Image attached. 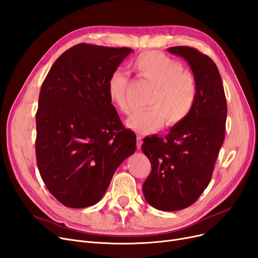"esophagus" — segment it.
Listing matches in <instances>:
<instances>
[{
	"mask_svg": "<svg viewBox=\"0 0 258 258\" xmlns=\"http://www.w3.org/2000/svg\"><path fill=\"white\" fill-rule=\"evenodd\" d=\"M143 141H142V137L141 136H137V149L140 150L141 149V145H142Z\"/></svg>",
	"mask_w": 258,
	"mask_h": 258,
	"instance_id": "1",
	"label": "esophagus"
}]
</instances>
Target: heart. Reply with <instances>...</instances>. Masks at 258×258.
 Returning a JSON list of instances; mask_svg holds the SVG:
<instances>
[{"instance_id":"1","label":"heart","mask_w":258,"mask_h":258,"mask_svg":"<svg viewBox=\"0 0 258 258\" xmlns=\"http://www.w3.org/2000/svg\"><path fill=\"white\" fill-rule=\"evenodd\" d=\"M132 69L138 76L154 85L148 104L150 107L137 111L126 125L139 134L160 130L164 122L175 125L191 113L197 98V85L192 73L180 62L159 51H145L133 60ZM128 77L115 71L107 81L108 98L123 114L130 115L132 108L125 99Z\"/></svg>"}]
</instances>
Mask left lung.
<instances>
[{"label":"left lung","mask_w":258,"mask_h":258,"mask_svg":"<svg viewBox=\"0 0 258 258\" xmlns=\"http://www.w3.org/2000/svg\"><path fill=\"white\" fill-rule=\"evenodd\" d=\"M167 51L191 67L197 98L189 115L167 135L144 138L141 149L152 172L142 192L150 206L173 212L192 206L211 180L225 139L227 100L219 71L208 55L188 46Z\"/></svg>","instance_id":"1"}]
</instances>
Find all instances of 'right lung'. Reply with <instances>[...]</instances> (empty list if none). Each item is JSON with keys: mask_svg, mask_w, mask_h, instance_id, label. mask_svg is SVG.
<instances>
[{"mask_svg": "<svg viewBox=\"0 0 258 258\" xmlns=\"http://www.w3.org/2000/svg\"><path fill=\"white\" fill-rule=\"evenodd\" d=\"M133 51L81 43L50 67L39 96L36 156L48 191L73 209L96 205L118 166L135 153L107 94L108 78Z\"/></svg>", "mask_w": 258, "mask_h": 258, "instance_id": "1", "label": "right lung"}]
</instances>
